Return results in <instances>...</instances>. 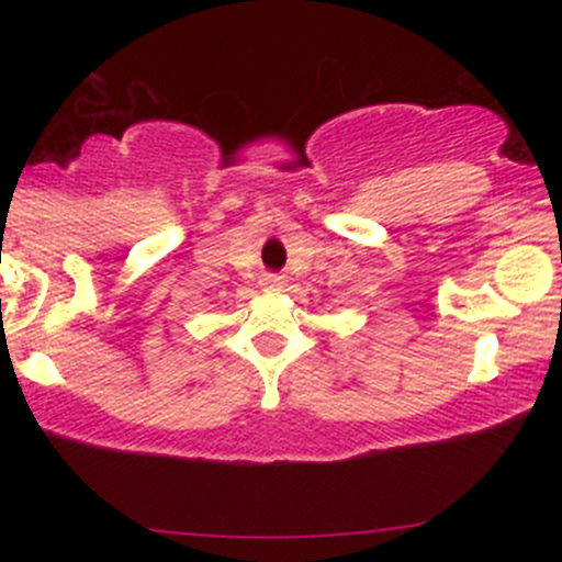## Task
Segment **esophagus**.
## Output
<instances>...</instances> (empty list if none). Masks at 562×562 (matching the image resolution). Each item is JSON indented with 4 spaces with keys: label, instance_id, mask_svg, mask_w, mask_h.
<instances>
[{
    "label": "esophagus",
    "instance_id": "esophagus-1",
    "mask_svg": "<svg viewBox=\"0 0 562 562\" xmlns=\"http://www.w3.org/2000/svg\"><path fill=\"white\" fill-rule=\"evenodd\" d=\"M282 285H285V280L277 274H263L261 277V288L263 290H282Z\"/></svg>",
    "mask_w": 562,
    "mask_h": 562
}]
</instances>
